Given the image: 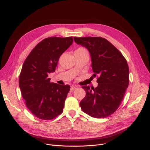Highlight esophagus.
<instances>
[{"mask_svg":"<svg viewBox=\"0 0 150 150\" xmlns=\"http://www.w3.org/2000/svg\"><path fill=\"white\" fill-rule=\"evenodd\" d=\"M76 89V87H75V86H71V88H70V92H73L75 89Z\"/></svg>","mask_w":150,"mask_h":150,"instance_id":"1","label":"esophagus"}]
</instances>
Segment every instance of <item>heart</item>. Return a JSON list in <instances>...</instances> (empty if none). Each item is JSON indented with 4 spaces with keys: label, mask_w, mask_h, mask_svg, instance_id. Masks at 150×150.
<instances>
[{
    "label": "heart",
    "mask_w": 150,
    "mask_h": 150,
    "mask_svg": "<svg viewBox=\"0 0 150 150\" xmlns=\"http://www.w3.org/2000/svg\"><path fill=\"white\" fill-rule=\"evenodd\" d=\"M77 50H84L85 49H83V48H79V49H78Z\"/></svg>",
    "instance_id": "1"
}]
</instances>
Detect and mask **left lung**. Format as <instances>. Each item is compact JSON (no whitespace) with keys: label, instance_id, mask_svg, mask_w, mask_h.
I'll return each mask as SVG.
<instances>
[{"label":"left lung","instance_id":"8db88e82","mask_svg":"<svg viewBox=\"0 0 150 150\" xmlns=\"http://www.w3.org/2000/svg\"><path fill=\"white\" fill-rule=\"evenodd\" d=\"M77 44L91 54L93 76H98V86H83L85 97L80 101L83 111L89 115L105 118L119 107L129 84V67L121 52L107 39L101 37L76 38Z\"/></svg>","mask_w":150,"mask_h":150}]
</instances>
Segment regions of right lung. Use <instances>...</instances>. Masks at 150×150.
<instances>
[{
	"label": "right lung",
	"mask_w": 150,
	"mask_h": 150,
	"mask_svg": "<svg viewBox=\"0 0 150 150\" xmlns=\"http://www.w3.org/2000/svg\"><path fill=\"white\" fill-rule=\"evenodd\" d=\"M73 43L72 37L45 38L25 60L19 75L22 96L30 111L42 120H52L63 111L69 85L50 83L61 55Z\"/></svg>",
	"instance_id": "obj_1"
}]
</instances>
